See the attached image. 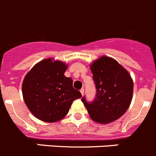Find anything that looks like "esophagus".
Instances as JSON below:
<instances>
[{"mask_svg":"<svg viewBox=\"0 0 156 156\" xmlns=\"http://www.w3.org/2000/svg\"><path fill=\"white\" fill-rule=\"evenodd\" d=\"M80 92H81V93H82V95H83V94H84V92H85V89H84L83 88H82V89H80Z\"/></svg>","mask_w":156,"mask_h":156,"instance_id":"obj_1","label":"esophagus"}]
</instances>
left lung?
I'll list each match as a JSON object with an SVG mask.
<instances>
[{"label": "left lung", "instance_id": "obj_1", "mask_svg": "<svg viewBox=\"0 0 156 156\" xmlns=\"http://www.w3.org/2000/svg\"><path fill=\"white\" fill-rule=\"evenodd\" d=\"M96 86V97L82 101L89 116L97 122L107 124L119 119L131 103L133 83L130 75L116 60L102 56L90 66Z\"/></svg>", "mask_w": 156, "mask_h": 156}]
</instances>
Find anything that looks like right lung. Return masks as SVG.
Returning <instances> with one entry per match:
<instances>
[{
	"label": "right lung",
	"mask_w": 156,
	"mask_h": 156,
	"mask_svg": "<svg viewBox=\"0 0 156 156\" xmlns=\"http://www.w3.org/2000/svg\"><path fill=\"white\" fill-rule=\"evenodd\" d=\"M67 65L51 59L39 62L26 75L23 95L31 113L41 121L54 122L68 113L74 100L82 94L73 87V80L64 75Z\"/></svg>",
	"instance_id": "obj_1"
}]
</instances>
